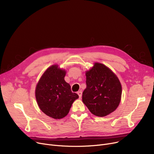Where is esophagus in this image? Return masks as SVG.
<instances>
[{
    "label": "esophagus",
    "mask_w": 154,
    "mask_h": 154,
    "mask_svg": "<svg viewBox=\"0 0 154 154\" xmlns=\"http://www.w3.org/2000/svg\"><path fill=\"white\" fill-rule=\"evenodd\" d=\"M77 94H78V95H79V98H81V97H82V92L81 91H79V92H77Z\"/></svg>",
    "instance_id": "obj_1"
}]
</instances>
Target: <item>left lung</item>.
I'll list each match as a JSON object with an SVG mask.
<instances>
[{
	"instance_id": "left-lung-1",
	"label": "left lung",
	"mask_w": 154,
	"mask_h": 154,
	"mask_svg": "<svg viewBox=\"0 0 154 154\" xmlns=\"http://www.w3.org/2000/svg\"><path fill=\"white\" fill-rule=\"evenodd\" d=\"M87 87L82 102L94 115L105 117L115 111L122 97V85L115 73L104 64L95 62L85 72Z\"/></svg>"
}]
</instances>
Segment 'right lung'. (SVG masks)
Returning <instances> with one entry per match:
<instances>
[{
    "instance_id": "right-lung-1",
    "label": "right lung",
    "mask_w": 154,
    "mask_h": 154,
    "mask_svg": "<svg viewBox=\"0 0 154 154\" xmlns=\"http://www.w3.org/2000/svg\"><path fill=\"white\" fill-rule=\"evenodd\" d=\"M66 75V70L57 64L52 65L45 70L36 85L35 95L38 107L54 119L66 117L73 102L79 98L65 81Z\"/></svg>"
}]
</instances>
